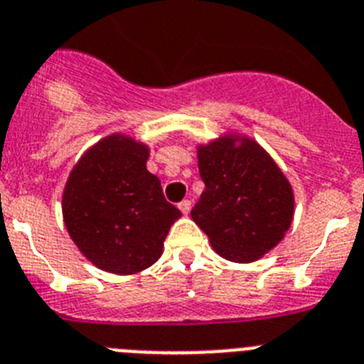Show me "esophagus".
I'll return each mask as SVG.
<instances>
[{
	"label": "esophagus",
	"instance_id": "1",
	"mask_svg": "<svg viewBox=\"0 0 364 364\" xmlns=\"http://www.w3.org/2000/svg\"><path fill=\"white\" fill-rule=\"evenodd\" d=\"M178 208H180V212L184 213V215H188L189 210H191V200H182V203L178 204Z\"/></svg>",
	"mask_w": 364,
	"mask_h": 364
}]
</instances>
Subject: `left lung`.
Listing matches in <instances>:
<instances>
[{"label":"left lung","instance_id":"obj_1","mask_svg":"<svg viewBox=\"0 0 364 364\" xmlns=\"http://www.w3.org/2000/svg\"><path fill=\"white\" fill-rule=\"evenodd\" d=\"M204 191L191 217L225 259L250 263L284 239L294 195L269 152L247 136L226 134L198 145Z\"/></svg>","mask_w":364,"mask_h":364}]
</instances>
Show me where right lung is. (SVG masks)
<instances>
[{
    "instance_id": "1",
    "label": "right lung",
    "mask_w": 364,
    "mask_h": 364,
    "mask_svg": "<svg viewBox=\"0 0 364 364\" xmlns=\"http://www.w3.org/2000/svg\"><path fill=\"white\" fill-rule=\"evenodd\" d=\"M149 147L112 134L90 147L68 176L62 215L68 234L95 267L136 274L164 252L178 208L147 171Z\"/></svg>"
}]
</instances>
